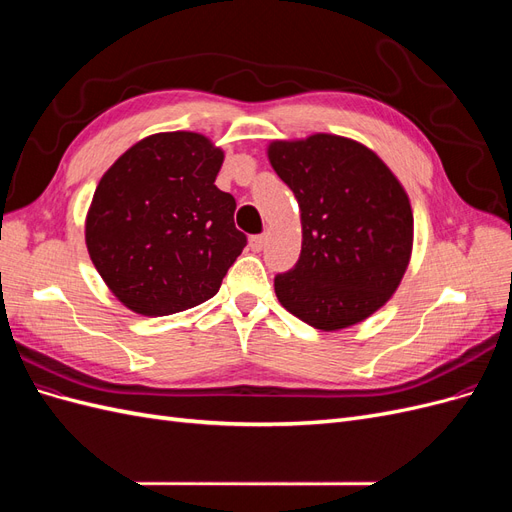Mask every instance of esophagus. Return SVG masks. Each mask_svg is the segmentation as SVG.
Wrapping results in <instances>:
<instances>
[{
	"instance_id": "obj_1",
	"label": "esophagus",
	"mask_w": 512,
	"mask_h": 512,
	"mask_svg": "<svg viewBox=\"0 0 512 512\" xmlns=\"http://www.w3.org/2000/svg\"><path fill=\"white\" fill-rule=\"evenodd\" d=\"M265 243H267V237L265 235H254V237H250V247L254 252H260L262 247H265Z\"/></svg>"
}]
</instances>
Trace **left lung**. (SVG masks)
Listing matches in <instances>:
<instances>
[{"mask_svg":"<svg viewBox=\"0 0 512 512\" xmlns=\"http://www.w3.org/2000/svg\"><path fill=\"white\" fill-rule=\"evenodd\" d=\"M297 198L303 245L275 275V294L309 327L335 331L391 299L412 252V209L395 175L367 147L333 134L269 147Z\"/></svg>","mask_w":512,"mask_h":512,"instance_id":"8db88e82","label":"left lung"}]
</instances>
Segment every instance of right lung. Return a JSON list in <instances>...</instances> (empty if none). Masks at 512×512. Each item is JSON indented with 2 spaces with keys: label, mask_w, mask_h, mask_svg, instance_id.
Here are the masks:
<instances>
[{
  "label": "right lung",
  "mask_w": 512,
  "mask_h": 512,
  "mask_svg": "<svg viewBox=\"0 0 512 512\" xmlns=\"http://www.w3.org/2000/svg\"><path fill=\"white\" fill-rule=\"evenodd\" d=\"M224 153L194 132L153 134L106 170L85 239L115 297L143 316H168L218 294L247 237L237 203L218 190Z\"/></svg>",
  "instance_id": "1"
}]
</instances>
